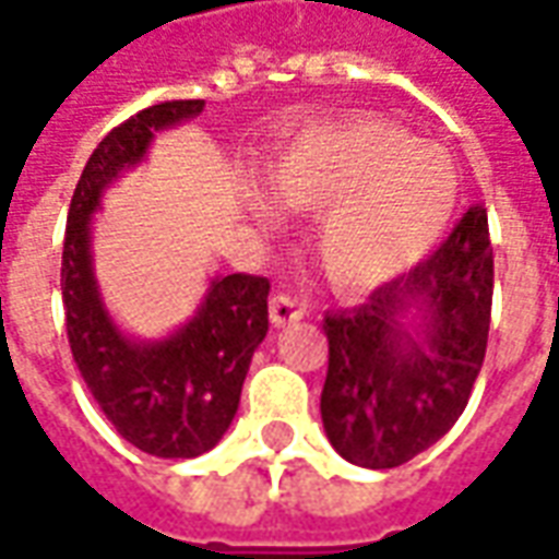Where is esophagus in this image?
<instances>
[{
	"label": "esophagus",
	"mask_w": 559,
	"mask_h": 559,
	"mask_svg": "<svg viewBox=\"0 0 559 559\" xmlns=\"http://www.w3.org/2000/svg\"><path fill=\"white\" fill-rule=\"evenodd\" d=\"M304 319V307L288 295H273L271 298V322L276 329H286Z\"/></svg>",
	"instance_id": "34e87169"
}]
</instances>
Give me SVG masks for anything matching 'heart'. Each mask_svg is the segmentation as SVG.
Here are the masks:
<instances>
[{
	"label": "heart",
	"mask_w": 559,
	"mask_h": 559,
	"mask_svg": "<svg viewBox=\"0 0 559 559\" xmlns=\"http://www.w3.org/2000/svg\"><path fill=\"white\" fill-rule=\"evenodd\" d=\"M267 191L288 213H322L317 258L344 295L371 292L423 258L448 228L460 182L444 152L383 121L307 130L267 164ZM258 218H271L252 200Z\"/></svg>",
	"instance_id": "heart-1"
}]
</instances>
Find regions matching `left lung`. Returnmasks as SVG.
I'll return each instance as SVG.
<instances>
[{
    "label": "left lung",
    "instance_id": "1",
    "mask_svg": "<svg viewBox=\"0 0 559 559\" xmlns=\"http://www.w3.org/2000/svg\"><path fill=\"white\" fill-rule=\"evenodd\" d=\"M490 307L487 210L472 206L407 276L322 322L329 374L319 411L331 448L361 468H395L448 435L484 365Z\"/></svg>",
    "mask_w": 559,
    "mask_h": 559
}]
</instances>
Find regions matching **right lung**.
Wrapping results in <instances>:
<instances>
[{"instance_id": "right-lung-1", "label": "right lung", "mask_w": 559, "mask_h": 559, "mask_svg": "<svg viewBox=\"0 0 559 559\" xmlns=\"http://www.w3.org/2000/svg\"><path fill=\"white\" fill-rule=\"evenodd\" d=\"M203 111V99H169L136 111L94 148L69 203L60 288L72 359L118 435L160 460L213 450L240 404L242 380L267 334L271 283L252 273L215 276L198 313L164 341L121 334L103 307L91 255V222L103 191L136 167L157 130Z\"/></svg>"}]
</instances>
